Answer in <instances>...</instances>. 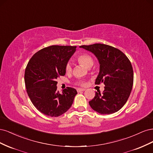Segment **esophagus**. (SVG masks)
Masks as SVG:
<instances>
[{
    "label": "esophagus",
    "instance_id": "esophagus-1",
    "mask_svg": "<svg viewBox=\"0 0 153 153\" xmlns=\"http://www.w3.org/2000/svg\"><path fill=\"white\" fill-rule=\"evenodd\" d=\"M77 90V92H80L81 91H85V89H84V88H78V89H76Z\"/></svg>",
    "mask_w": 153,
    "mask_h": 153
}]
</instances>
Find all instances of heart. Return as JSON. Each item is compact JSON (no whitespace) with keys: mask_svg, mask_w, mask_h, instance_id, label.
<instances>
[{"mask_svg":"<svg viewBox=\"0 0 153 153\" xmlns=\"http://www.w3.org/2000/svg\"><path fill=\"white\" fill-rule=\"evenodd\" d=\"M77 61L80 64H82L83 66L85 68H91L94 64L93 59L91 57V55L87 53H83L80 55H78L77 57ZM71 65L70 63H68L66 66V71L69 72L71 70ZM83 85L84 84H81Z\"/></svg>","mask_w":153,"mask_h":153,"instance_id":"1","label":"heart"}]
</instances>
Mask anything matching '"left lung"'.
Instances as JSON below:
<instances>
[{
	"label": "left lung",
	"mask_w": 153,
	"mask_h": 153,
	"mask_svg": "<svg viewBox=\"0 0 153 153\" xmlns=\"http://www.w3.org/2000/svg\"><path fill=\"white\" fill-rule=\"evenodd\" d=\"M93 53L100 64L95 84L103 83L101 94L96 92L89 101L91 107L101 114H111L121 109L130 95L133 84V71L128 58L121 50L109 45L96 43L80 46Z\"/></svg>",
	"instance_id": "obj_1"
}]
</instances>
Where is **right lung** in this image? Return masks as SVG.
<instances>
[{"mask_svg": "<svg viewBox=\"0 0 153 153\" xmlns=\"http://www.w3.org/2000/svg\"><path fill=\"white\" fill-rule=\"evenodd\" d=\"M76 47L52 45L36 52L25 71L27 92L32 104L50 117H58L71 107L77 94L68 87L62 94L57 90V78L66 74V66Z\"/></svg>", "mask_w": 153, "mask_h": 153, "instance_id": "right-lung-1", "label": "right lung"}]
</instances>
